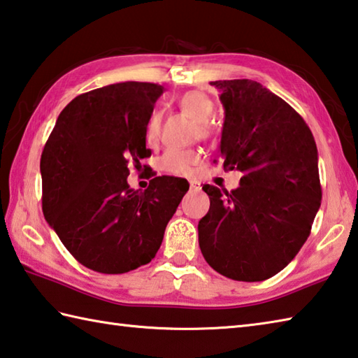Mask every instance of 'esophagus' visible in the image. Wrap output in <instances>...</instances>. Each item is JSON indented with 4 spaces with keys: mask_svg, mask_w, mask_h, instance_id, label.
Returning <instances> with one entry per match:
<instances>
[{
    "mask_svg": "<svg viewBox=\"0 0 358 358\" xmlns=\"http://www.w3.org/2000/svg\"><path fill=\"white\" fill-rule=\"evenodd\" d=\"M189 189L191 191H200L201 189V183L197 180H189Z\"/></svg>",
    "mask_w": 358,
    "mask_h": 358,
    "instance_id": "1",
    "label": "esophagus"
}]
</instances>
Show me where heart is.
<instances>
[{
  "label": "heart",
  "instance_id": "heart-1",
  "mask_svg": "<svg viewBox=\"0 0 358 358\" xmlns=\"http://www.w3.org/2000/svg\"><path fill=\"white\" fill-rule=\"evenodd\" d=\"M178 106L183 113L196 120L194 133L199 138H208L211 134L213 128L210 123V117L214 111V103L201 92H187L178 100ZM161 129V114L158 111L152 113L145 125V141L148 144H157ZM201 159L199 150L187 148V150H180V148H169L161 155L157 161V167L161 172L169 175H191L194 167H196Z\"/></svg>",
  "mask_w": 358,
  "mask_h": 358
}]
</instances>
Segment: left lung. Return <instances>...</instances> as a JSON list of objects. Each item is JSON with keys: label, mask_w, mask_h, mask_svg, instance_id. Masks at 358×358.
I'll return each instance as SVG.
<instances>
[{"label": "left lung", "mask_w": 358, "mask_h": 358, "mask_svg": "<svg viewBox=\"0 0 358 358\" xmlns=\"http://www.w3.org/2000/svg\"><path fill=\"white\" fill-rule=\"evenodd\" d=\"M225 109L220 157L243 172L229 192L205 185L210 211L199 222L206 263L238 282L287 268L310 236L321 206L317 148L305 120L252 80L213 81Z\"/></svg>", "instance_id": "obj_1"}]
</instances>
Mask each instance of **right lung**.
Wrapping results in <instances>:
<instances>
[{"label": "right lung", "mask_w": 358, "mask_h": 358, "mask_svg": "<svg viewBox=\"0 0 358 358\" xmlns=\"http://www.w3.org/2000/svg\"><path fill=\"white\" fill-rule=\"evenodd\" d=\"M164 87L109 84L62 109L41 158L42 210L66 249L86 268L125 274L150 263L189 183L155 177L144 192L129 169L152 155L145 125Z\"/></svg>", "instance_id": "right-lung-1"}]
</instances>
